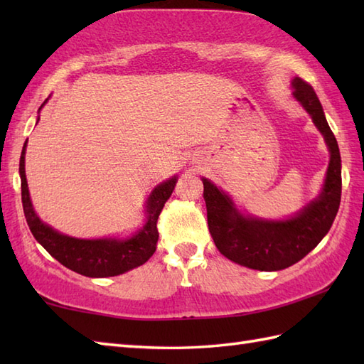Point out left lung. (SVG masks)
<instances>
[{"label": "left lung", "instance_id": "obj_1", "mask_svg": "<svg viewBox=\"0 0 364 364\" xmlns=\"http://www.w3.org/2000/svg\"><path fill=\"white\" fill-rule=\"evenodd\" d=\"M292 86L294 97L311 115L330 149L326 184L319 198L289 220H258L239 214L228 196L202 178L208 228L215 247L223 257L237 264L269 272L289 267L306 257L328 233L341 202V156L336 137L310 84L294 78Z\"/></svg>", "mask_w": 364, "mask_h": 364}]
</instances>
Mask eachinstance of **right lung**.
<instances>
[{"mask_svg": "<svg viewBox=\"0 0 364 364\" xmlns=\"http://www.w3.org/2000/svg\"><path fill=\"white\" fill-rule=\"evenodd\" d=\"M43 106V105H42ZM41 106V107H42ZM25 151L23 145L20 156V178H21V203L31 233L36 241L48 252L54 259L68 267L76 274L86 277H114L142 266L150 259L158 244V218L168 197L175 189L176 176L154 188L146 203V222L142 230L125 239H76L64 236L41 222L31 205L26 175H25Z\"/></svg>", "mask_w": 364, "mask_h": 364, "instance_id": "add662e5", "label": "right lung"}]
</instances>
